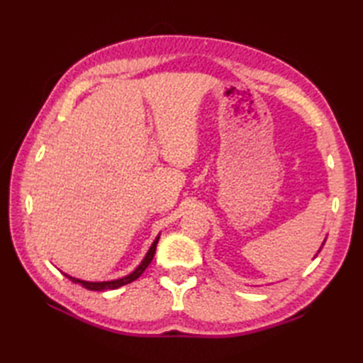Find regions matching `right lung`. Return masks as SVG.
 I'll list each match as a JSON object with an SVG mask.
<instances>
[{"label": "right lung", "instance_id": "add662e5", "mask_svg": "<svg viewBox=\"0 0 363 363\" xmlns=\"http://www.w3.org/2000/svg\"><path fill=\"white\" fill-rule=\"evenodd\" d=\"M157 242H159V237L156 238V240H154V243L151 245V248H150L148 254H146V256H145V259H143L142 264L135 268V272H133V273H130L129 276L121 277V279H117V281H109V282H86V281L74 279V277H70V276H67V274H65V276H67V277H70V279H72L73 282H79V284L82 285V287H86L87 290H106V289H118V287H121V285H126V284H129V282L135 281L137 277H140V274L145 272L146 268H148V265L151 264V260H152V257H154V252H156V246H157Z\"/></svg>", "mask_w": 363, "mask_h": 363}]
</instances>
